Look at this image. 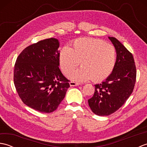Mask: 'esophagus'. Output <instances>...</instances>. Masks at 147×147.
<instances>
[{
	"label": "esophagus",
	"mask_w": 147,
	"mask_h": 147,
	"mask_svg": "<svg viewBox=\"0 0 147 147\" xmlns=\"http://www.w3.org/2000/svg\"><path fill=\"white\" fill-rule=\"evenodd\" d=\"M69 85L71 86H79L80 85H81V84L80 83L71 82H69Z\"/></svg>",
	"instance_id": "34e87169"
}]
</instances>
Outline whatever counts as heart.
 <instances>
[{
    "mask_svg": "<svg viewBox=\"0 0 147 147\" xmlns=\"http://www.w3.org/2000/svg\"><path fill=\"white\" fill-rule=\"evenodd\" d=\"M116 60L114 47L98 39H78L73 48L64 47L59 54V64L65 74L73 71L80 62L82 67L69 75L71 80L78 82L106 79L113 71Z\"/></svg>",
    "mask_w": 147,
    "mask_h": 147,
    "instance_id": "1",
    "label": "heart"
}]
</instances>
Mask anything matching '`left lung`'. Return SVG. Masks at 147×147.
<instances>
[{
    "label": "left lung",
    "mask_w": 147,
    "mask_h": 147,
    "mask_svg": "<svg viewBox=\"0 0 147 147\" xmlns=\"http://www.w3.org/2000/svg\"><path fill=\"white\" fill-rule=\"evenodd\" d=\"M108 38L116 50V63L111 75L95 85L94 95L88 100L92 112L101 116L114 113L126 102L133 91L136 76L131 53L114 37Z\"/></svg>",
    "instance_id": "8db88e82"
}]
</instances>
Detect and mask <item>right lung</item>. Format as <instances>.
I'll list each match as a JSON object with an SVG mask.
<instances>
[{
    "label": "right lung",
    "mask_w": 147,
    "mask_h": 147,
    "mask_svg": "<svg viewBox=\"0 0 147 147\" xmlns=\"http://www.w3.org/2000/svg\"><path fill=\"white\" fill-rule=\"evenodd\" d=\"M59 41L51 38L24 49L14 65V83L24 104L50 113L58 107L69 87L59 69Z\"/></svg>",
    "instance_id": "1"
}]
</instances>
